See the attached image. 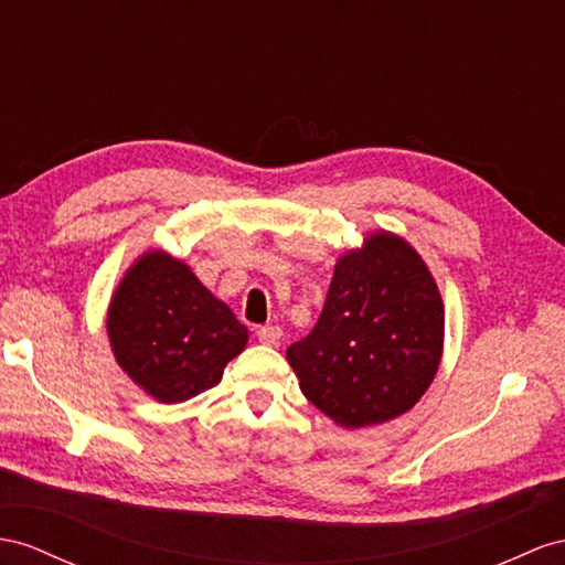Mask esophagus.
<instances>
[{"mask_svg":"<svg viewBox=\"0 0 565 565\" xmlns=\"http://www.w3.org/2000/svg\"><path fill=\"white\" fill-rule=\"evenodd\" d=\"M257 339H259V343H265V345H277L279 339H281V329L279 327H271V324L259 327L257 329Z\"/></svg>","mask_w":565,"mask_h":565,"instance_id":"1","label":"esophagus"}]
</instances>
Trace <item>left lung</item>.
Wrapping results in <instances>:
<instances>
[{"label":"left lung","mask_w":565,"mask_h":565,"mask_svg":"<svg viewBox=\"0 0 565 565\" xmlns=\"http://www.w3.org/2000/svg\"><path fill=\"white\" fill-rule=\"evenodd\" d=\"M441 353L439 286L406 238L380 228L337 259L320 320L286 360L317 411L360 429L408 413Z\"/></svg>","instance_id":"8db88e82"}]
</instances>
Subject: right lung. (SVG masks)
I'll return each instance as SVG.
<instances>
[{
  "instance_id": "obj_1",
  "label": "right lung",
  "mask_w": 565,
  "mask_h": 565,
  "mask_svg": "<svg viewBox=\"0 0 565 565\" xmlns=\"http://www.w3.org/2000/svg\"><path fill=\"white\" fill-rule=\"evenodd\" d=\"M107 337L138 388L159 403H183L220 384L250 334L183 259L150 248L114 288Z\"/></svg>"
}]
</instances>
